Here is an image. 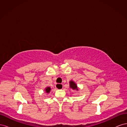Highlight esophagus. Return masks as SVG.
<instances>
[{
  "label": "esophagus",
  "mask_w": 127,
  "mask_h": 127,
  "mask_svg": "<svg viewBox=\"0 0 127 127\" xmlns=\"http://www.w3.org/2000/svg\"><path fill=\"white\" fill-rule=\"evenodd\" d=\"M56 87L57 89H62L63 88V86L62 84H57L56 85Z\"/></svg>",
  "instance_id": "obj_1"
}]
</instances>
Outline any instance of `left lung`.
Instances as JSON below:
<instances>
[{
	"label": "left lung",
	"instance_id": "obj_1",
	"mask_svg": "<svg viewBox=\"0 0 127 127\" xmlns=\"http://www.w3.org/2000/svg\"><path fill=\"white\" fill-rule=\"evenodd\" d=\"M69 85H70V88H72V90H77L78 91V88H77V86L76 84L72 80H71L69 82Z\"/></svg>",
	"mask_w": 127,
	"mask_h": 127
}]
</instances>
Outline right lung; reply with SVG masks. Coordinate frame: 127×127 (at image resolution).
<instances>
[{
  "label": "right lung",
  "instance_id": "1",
  "mask_svg": "<svg viewBox=\"0 0 127 127\" xmlns=\"http://www.w3.org/2000/svg\"><path fill=\"white\" fill-rule=\"evenodd\" d=\"M45 91L46 93H50V91H51V88L50 87H46L45 89Z\"/></svg>",
  "mask_w": 127,
  "mask_h": 127
}]
</instances>
